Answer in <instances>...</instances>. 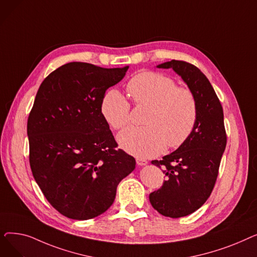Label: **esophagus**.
I'll list each match as a JSON object with an SVG mask.
<instances>
[{
    "mask_svg": "<svg viewBox=\"0 0 257 257\" xmlns=\"http://www.w3.org/2000/svg\"><path fill=\"white\" fill-rule=\"evenodd\" d=\"M137 165L143 167V166L148 165V161L146 159H144V158H137Z\"/></svg>",
    "mask_w": 257,
    "mask_h": 257,
    "instance_id": "1",
    "label": "esophagus"
}]
</instances>
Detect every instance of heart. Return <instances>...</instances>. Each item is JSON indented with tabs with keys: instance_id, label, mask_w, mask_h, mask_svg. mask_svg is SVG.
Segmentation results:
<instances>
[{
	"instance_id": "1",
	"label": "heart",
	"mask_w": 257,
	"mask_h": 257,
	"mask_svg": "<svg viewBox=\"0 0 257 257\" xmlns=\"http://www.w3.org/2000/svg\"><path fill=\"white\" fill-rule=\"evenodd\" d=\"M127 88L134 102L150 107V111L145 119L147 127H129L117 136L125 151L138 157H152L164 152L167 146L176 149L190 139L198 118L197 100L190 88L151 71L134 76ZM101 113L110 127L121 129L130 120V104L118 90L111 89L103 97Z\"/></svg>"
}]
</instances>
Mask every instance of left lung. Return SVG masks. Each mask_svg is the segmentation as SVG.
Segmentation results:
<instances>
[{
  "mask_svg": "<svg viewBox=\"0 0 257 257\" xmlns=\"http://www.w3.org/2000/svg\"><path fill=\"white\" fill-rule=\"evenodd\" d=\"M157 67L177 73L194 92L198 104L197 123L190 139L161 160H152V165L164 169L168 179L150 194L151 204L165 217L176 219L193 213L209 198L227 137L221 102L209 80L197 66L171 60Z\"/></svg>",
  "mask_w": 257,
  "mask_h": 257,
  "instance_id": "left-lung-1",
  "label": "left lung"
}]
</instances>
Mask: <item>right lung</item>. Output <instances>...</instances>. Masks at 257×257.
I'll list each match as a JSON object with an SVG mask.
<instances>
[{"mask_svg":"<svg viewBox=\"0 0 257 257\" xmlns=\"http://www.w3.org/2000/svg\"><path fill=\"white\" fill-rule=\"evenodd\" d=\"M128 67L70 62L38 88L27 124L30 167L49 203L66 218L88 220L105 212L120 180L136 169L101 113L106 90Z\"/></svg>","mask_w":257,"mask_h":257,"instance_id":"1","label":"right lung"}]
</instances>
